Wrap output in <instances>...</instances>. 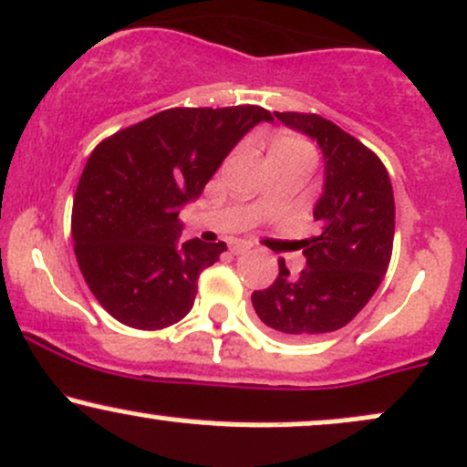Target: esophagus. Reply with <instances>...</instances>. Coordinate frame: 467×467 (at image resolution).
Instances as JSON below:
<instances>
[{"instance_id": "esophagus-1", "label": "esophagus", "mask_w": 467, "mask_h": 467, "mask_svg": "<svg viewBox=\"0 0 467 467\" xmlns=\"http://www.w3.org/2000/svg\"><path fill=\"white\" fill-rule=\"evenodd\" d=\"M230 253H233V254H245V253H250V245L244 244V242H233V244H230Z\"/></svg>"}]
</instances>
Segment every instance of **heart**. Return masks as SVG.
<instances>
[{
  "instance_id": "b5f03b06",
  "label": "heart",
  "mask_w": 467,
  "mask_h": 467,
  "mask_svg": "<svg viewBox=\"0 0 467 467\" xmlns=\"http://www.w3.org/2000/svg\"><path fill=\"white\" fill-rule=\"evenodd\" d=\"M301 152L312 155V146L301 137L279 135L275 137L273 146H270V155H301Z\"/></svg>"
}]
</instances>
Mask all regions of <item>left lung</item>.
<instances>
[{"instance_id":"left-lung-1","label":"left lung","mask_w":467,"mask_h":467,"mask_svg":"<svg viewBox=\"0 0 467 467\" xmlns=\"http://www.w3.org/2000/svg\"><path fill=\"white\" fill-rule=\"evenodd\" d=\"M319 143L324 194L315 206L321 233L304 239L306 268L253 292L259 319L284 337L306 339L350 324L388 273L394 242V194L386 166L357 137L315 112H275Z\"/></svg>"}]
</instances>
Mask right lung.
Returning a JSON list of instances; mask_svg holds the SVG:
<instances>
[{
	"instance_id": "add662e5",
	"label": "right lung",
	"mask_w": 467,
	"mask_h": 467,
	"mask_svg": "<svg viewBox=\"0 0 467 467\" xmlns=\"http://www.w3.org/2000/svg\"><path fill=\"white\" fill-rule=\"evenodd\" d=\"M259 121L273 115L250 104L168 109L97 143L77 186L70 233L81 275L112 319L163 330L191 312L199 275L225 244L179 245V210Z\"/></svg>"
}]
</instances>
